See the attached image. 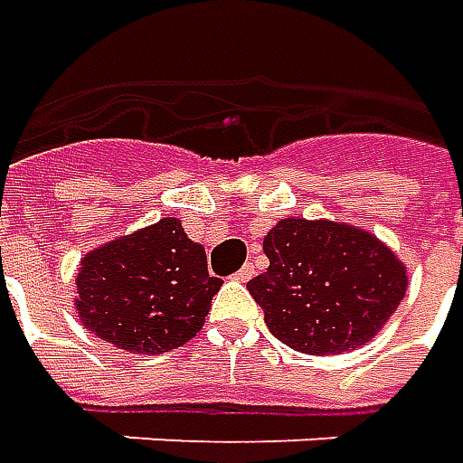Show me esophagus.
<instances>
[{
	"label": "esophagus",
	"mask_w": 463,
	"mask_h": 463,
	"mask_svg": "<svg viewBox=\"0 0 463 463\" xmlns=\"http://www.w3.org/2000/svg\"><path fill=\"white\" fill-rule=\"evenodd\" d=\"M254 278V265L250 262V265H244V268L239 269V272H234V280L239 282H247V280H252Z\"/></svg>",
	"instance_id": "34e87169"
}]
</instances>
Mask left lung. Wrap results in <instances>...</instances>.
Returning <instances> with one entry per match:
<instances>
[{"instance_id": "obj_1", "label": "left lung", "mask_w": 463, "mask_h": 463, "mask_svg": "<svg viewBox=\"0 0 463 463\" xmlns=\"http://www.w3.org/2000/svg\"><path fill=\"white\" fill-rule=\"evenodd\" d=\"M268 272L247 282L265 324L303 354H341L377 336L405 298V265L364 229L282 219L262 241Z\"/></svg>"}]
</instances>
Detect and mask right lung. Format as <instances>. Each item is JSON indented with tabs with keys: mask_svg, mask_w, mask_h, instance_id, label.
Listing matches in <instances>:
<instances>
[{
	"mask_svg": "<svg viewBox=\"0 0 463 463\" xmlns=\"http://www.w3.org/2000/svg\"><path fill=\"white\" fill-rule=\"evenodd\" d=\"M76 288V311L91 334L132 354H163L201 331L222 280L170 216L91 250Z\"/></svg>",
	"mask_w": 463,
	"mask_h": 463,
	"instance_id": "add662e5",
	"label": "right lung"
}]
</instances>
